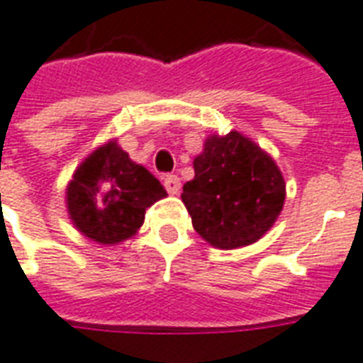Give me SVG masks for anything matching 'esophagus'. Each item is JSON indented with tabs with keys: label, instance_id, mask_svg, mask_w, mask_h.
Returning a JSON list of instances; mask_svg holds the SVG:
<instances>
[{
	"label": "esophagus",
	"instance_id": "obj_1",
	"mask_svg": "<svg viewBox=\"0 0 363 363\" xmlns=\"http://www.w3.org/2000/svg\"><path fill=\"white\" fill-rule=\"evenodd\" d=\"M164 186L169 194H179L181 192V179H179L177 175H165Z\"/></svg>",
	"mask_w": 363,
	"mask_h": 363
}]
</instances>
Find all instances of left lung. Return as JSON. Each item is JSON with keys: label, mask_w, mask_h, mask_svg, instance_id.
Masks as SVG:
<instances>
[{"label": "left lung", "mask_w": 363, "mask_h": 363, "mask_svg": "<svg viewBox=\"0 0 363 363\" xmlns=\"http://www.w3.org/2000/svg\"><path fill=\"white\" fill-rule=\"evenodd\" d=\"M181 198L194 230L218 248L258 241L281 215L286 186L271 156L239 131L211 135Z\"/></svg>", "instance_id": "left-lung-1"}]
</instances>
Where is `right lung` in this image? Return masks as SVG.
Instances as JSON below:
<instances>
[{"instance_id":"add662e5","label":"right lung","mask_w":363,"mask_h":363,"mask_svg":"<svg viewBox=\"0 0 363 363\" xmlns=\"http://www.w3.org/2000/svg\"><path fill=\"white\" fill-rule=\"evenodd\" d=\"M164 186L115 141L88 156L67 186V211L81 233L115 245L141 228L147 207L165 198Z\"/></svg>"}]
</instances>
